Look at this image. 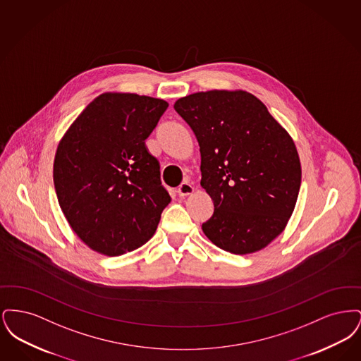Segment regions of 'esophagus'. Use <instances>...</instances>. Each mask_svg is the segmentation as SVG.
Returning a JSON list of instances; mask_svg holds the SVG:
<instances>
[{"instance_id": "34e87169", "label": "esophagus", "mask_w": 361, "mask_h": 361, "mask_svg": "<svg viewBox=\"0 0 361 361\" xmlns=\"http://www.w3.org/2000/svg\"><path fill=\"white\" fill-rule=\"evenodd\" d=\"M176 192H177L178 196H187V195H190L193 192V187L189 183H183V184L178 185Z\"/></svg>"}]
</instances>
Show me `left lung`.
I'll list each match as a JSON object with an SVG mask.
<instances>
[{
	"mask_svg": "<svg viewBox=\"0 0 361 361\" xmlns=\"http://www.w3.org/2000/svg\"><path fill=\"white\" fill-rule=\"evenodd\" d=\"M200 146V185L214 203L207 238L234 255L265 247L296 204L302 169L295 143L253 94L209 90L174 104Z\"/></svg>",
	"mask_w": 361,
	"mask_h": 361,
	"instance_id": "left-lung-1",
	"label": "left lung"
}]
</instances>
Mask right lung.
I'll return each mask as SVG.
<instances>
[{"label": "right lung", "instance_id": "obj_1", "mask_svg": "<svg viewBox=\"0 0 361 361\" xmlns=\"http://www.w3.org/2000/svg\"><path fill=\"white\" fill-rule=\"evenodd\" d=\"M168 106L134 93H104L62 137L54 161L55 192L71 228L90 249L121 256L153 237L171 196L145 140Z\"/></svg>", "mask_w": 361, "mask_h": 361}]
</instances>
